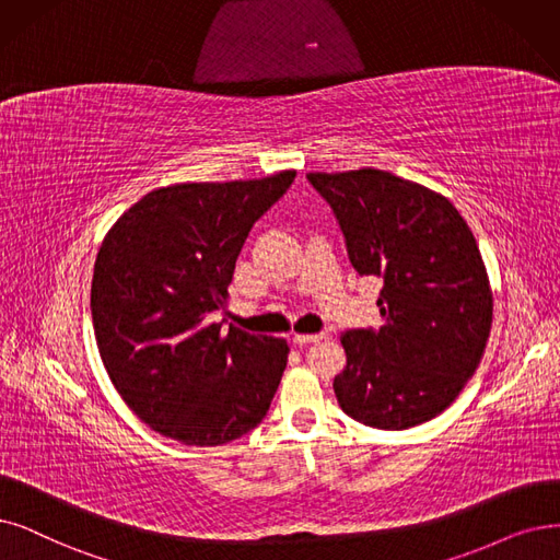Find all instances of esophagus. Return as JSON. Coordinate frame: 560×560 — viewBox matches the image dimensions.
<instances>
[{
	"label": "esophagus",
	"mask_w": 560,
	"mask_h": 560,
	"mask_svg": "<svg viewBox=\"0 0 560 560\" xmlns=\"http://www.w3.org/2000/svg\"><path fill=\"white\" fill-rule=\"evenodd\" d=\"M326 338V332L322 330V332H296L294 335V342L296 345H312V342H319V340H324Z\"/></svg>",
	"instance_id": "1"
}]
</instances>
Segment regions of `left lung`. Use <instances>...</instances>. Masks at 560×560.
<instances>
[{
	"label": "left lung",
	"instance_id": "obj_1",
	"mask_svg": "<svg viewBox=\"0 0 560 560\" xmlns=\"http://www.w3.org/2000/svg\"><path fill=\"white\" fill-rule=\"evenodd\" d=\"M358 276L384 280L378 328L342 332L338 405L376 430H409L448 409L480 365L491 289L478 243L443 195L384 170L312 172Z\"/></svg>",
	"mask_w": 560,
	"mask_h": 560
}]
</instances>
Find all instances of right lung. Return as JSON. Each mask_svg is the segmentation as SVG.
Returning <instances> with one entry per match:
<instances>
[{
  "label": "right lung",
  "mask_w": 560,
  "mask_h": 560,
  "mask_svg": "<svg viewBox=\"0 0 560 560\" xmlns=\"http://www.w3.org/2000/svg\"><path fill=\"white\" fill-rule=\"evenodd\" d=\"M176 184L144 195L101 245L92 317L103 365L151 430L222 445L264 420L287 368L280 338L213 324L255 222L294 184Z\"/></svg>",
  "instance_id": "right-lung-1"
}]
</instances>
